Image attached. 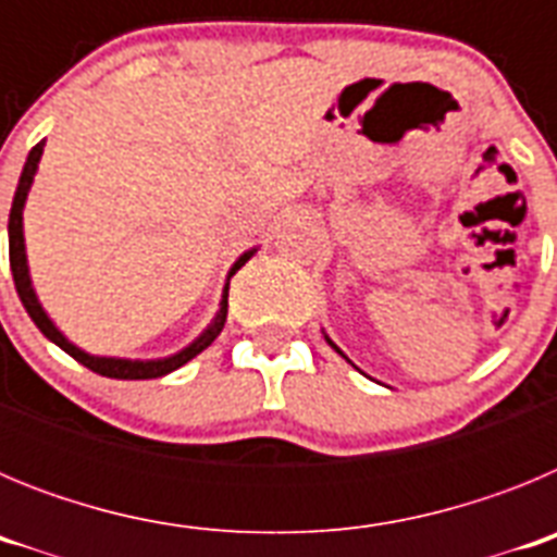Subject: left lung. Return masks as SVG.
Returning <instances> with one entry per match:
<instances>
[{
	"instance_id": "left-lung-1",
	"label": "left lung",
	"mask_w": 557,
	"mask_h": 557,
	"mask_svg": "<svg viewBox=\"0 0 557 557\" xmlns=\"http://www.w3.org/2000/svg\"><path fill=\"white\" fill-rule=\"evenodd\" d=\"M323 337H326V343H329V346H332V348H334V351H337V354H339V357H343V359H348V357H346V354L339 351V346H337V343H334V339H332V337H329V334H326V332H323ZM348 362H351V359H348ZM351 366H354V362H351ZM354 368H357V366H354Z\"/></svg>"
}]
</instances>
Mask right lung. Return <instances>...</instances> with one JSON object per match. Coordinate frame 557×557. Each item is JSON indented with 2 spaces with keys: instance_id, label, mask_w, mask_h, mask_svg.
Masks as SVG:
<instances>
[{
  "instance_id": "1",
  "label": "right lung",
  "mask_w": 557,
  "mask_h": 557,
  "mask_svg": "<svg viewBox=\"0 0 557 557\" xmlns=\"http://www.w3.org/2000/svg\"><path fill=\"white\" fill-rule=\"evenodd\" d=\"M44 145L47 139L38 141L33 150H29L27 161H24V170H22V178H18L16 186V195H13V206H10V220H8V245H10V273H13V282H16V293L22 298L24 309L27 314L33 318L41 334L47 339H52L58 348L69 354V357H75L81 366H86L88 371L100 373V376L108 379H156V376H166V373L178 371L181 366H186L189 359L198 357L203 348H209L218 334L223 332L225 326V314H228V284H231V275L236 270L243 268L248 262L250 256L256 253L259 248H250L245 250L234 264H231L228 275H225V287H223V298H220V307L211 318L209 326L198 334V337L191 339L189 346H184L181 351L170 354V357H159V359H127V357H100V354H88L83 351L81 346H75L61 329L55 326V321L49 318L47 309L41 307L38 301L36 287H33V278H29V264H27V245H24V203H27V195L33 189V181H36V172H38V161L44 156Z\"/></svg>"
}]
</instances>
